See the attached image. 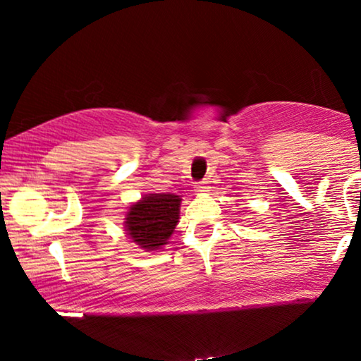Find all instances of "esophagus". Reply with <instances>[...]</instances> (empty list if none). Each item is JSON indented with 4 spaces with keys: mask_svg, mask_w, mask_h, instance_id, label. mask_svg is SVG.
<instances>
[{
    "mask_svg": "<svg viewBox=\"0 0 361 361\" xmlns=\"http://www.w3.org/2000/svg\"><path fill=\"white\" fill-rule=\"evenodd\" d=\"M209 189H210V187L207 185L205 182H202V184H197V185H195V194L205 195V194H209Z\"/></svg>",
    "mask_w": 361,
    "mask_h": 361,
    "instance_id": "obj_1",
    "label": "esophagus"
}]
</instances>
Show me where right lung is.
<instances>
[{
	"mask_svg": "<svg viewBox=\"0 0 361 361\" xmlns=\"http://www.w3.org/2000/svg\"><path fill=\"white\" fill-rule=\"evenodd\" d=\"M180 195L161 192L146 194L128 207L125 214V231L140 250L156 251L169 243L179 224Z\"/></svg>",
	"mask_w": 361,
	"mask_h": 361,
	"instance_id": "obj_1",
	"label": "right lung"
}]
</instances>
